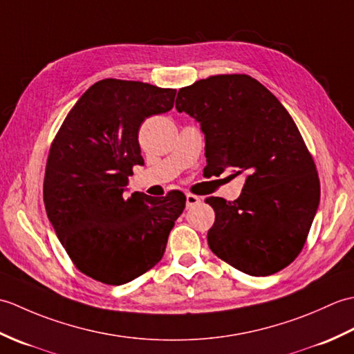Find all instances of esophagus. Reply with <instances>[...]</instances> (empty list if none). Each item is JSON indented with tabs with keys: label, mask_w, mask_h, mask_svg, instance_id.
Here are the masks:
<instances>
[{
	"label": "esophagus",
	"mask_w": 354,
	"mask_h": 354,
	"mask_svg": "<svg viewBox=\"0 0 354 354\" xmlns=\"http://www.w3.org/2000/svg\"><path fill=\"white\" fill-rule=\"evenodd\" d=\"M199 202H201L199 196H194V194H192V193H187L185 194V205H187V208L198 205Z\"/></svg>",
	"instance_id": "34e87169"
}]
</instances>
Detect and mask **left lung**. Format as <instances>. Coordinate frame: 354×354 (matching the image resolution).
I'll list each match as a JSON object with an SVG mask.
<instances>
[{
  "mask_svg": "<svg viewBox=\"0 0 354 354\" xmlns=\"http://www.w3.org/2000/svg\"><path fill=\"white\" fill-rule=\"evenodd\" d=\"M178 112L201 124L207 171L243 175L232 202L209 196L216 221L208 246L252 277L281 270L303 250L319 205V179L297 124L277 97L245 74L181 88Z\"/></svg>",
  "mask_w": 354,
  "mask_h": 354,
  "instance_id": "1",
  "label": "left lung"
}]
</instances>
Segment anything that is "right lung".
<instances>
[{
    "label": "right lung",
    "instance_id": "1",
    "mask_svg": "<svg viewBox=\"0 0 354 354\" xmlns=\"http://www.w3.org/2000/svg\"><path fill=\"white\" fill-rule=\"evenodd\" d=\"M176 89L104 79L88 88L53 141L44 181L48 221L79 270L120 286L161 260L185 208L171 192L127 196V176L142 165L138 131L173 108Z\"/></svg>",
    "mask_w": 354,
    "mask_h": 354
}]
</instances>
